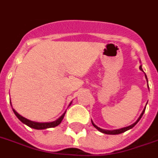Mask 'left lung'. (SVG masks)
Here are the masks:
<instances>
[{
	"instance_id": "left-lung-1",
	"label": "left lung",
	"mask_w": 158,
	"mask_h": 158,
	"mask_svg": "<svg viewBox=\"0 0 158 158\" xmlns=\"http://www.w3.org/2000/svg\"><path fill=\"white\" fill-rule=\"evenodd\" d=\"M140 70H141V71H142V66H140ZM142 72H143V71H142ZM145 76H146V75H145ZM146 78H147V76H146ZM147 80H148V78H147ZM145 109H146V107H145V108H144V110L142 111V114H141V116H140V117H139V118H138V119L137 120V122H136V123H133L132 125L129 126V127H123V128L117 129V130H112V131H109V130H104V129H102V128H100V127H98L95 125L94 123H92V125L94 126V127H96V128H97V130H98V131H100L101 132H102V133L110 134V135H117V134L123 133V132H124V131H127V130H129V129L132 128L134 126L136 125V124H137V123H138V122H139V120L141 119V118H142V115H143V113H144V111H145Z\"/></svg>"
}]
</instances>
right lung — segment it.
Here are the masks:
<instances>
[{
  "label": "right lung",
  "instance_id": "obj_1",
  "mask_svg": "<svg viewBox=\"0 0 158 158\" xmlns=\"http://www.w3.org/2000/svg\"><path fill=\"white\" fill-rule=\"evenodd\" d=\"M13 111H14L15 115H16V117H17V118L21 121V123H23L24 124H26V125H27L28 127H31V128L38 129V130H40V129H46V128H50V127H54L58 126L60 123H61V121H62L64 116H65V113H66V112L63 113L62 116H61L60 118H58V119L56 120V121H55V122H52V123H35V122H32V121H30V120L25 118V117H23L20 114H18V113H17L14 109H13Z\"/></svg>",
  "mask_w": 158,
  "mask_h": 158
}]
</instances>
